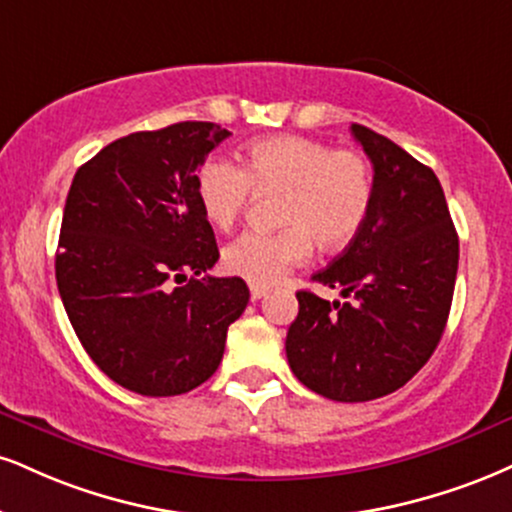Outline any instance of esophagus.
<instances>
[{
	"label": "esophagus",
	"instance_id": "34e87169",
	"mask_svg": "<svg viewBox=\"0 0 512 512\" xmlns=\"http://www.w3.org/2000/svg\"><path fill=\"white\" fill-rule=\"evenodd\" d=\"M269 291L264 286H250V298L252 300H262L264 295H267Z\"/></svg>",
	"mask_w": 512,
	"mask_h": 512
}]
</instances>
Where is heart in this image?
I'll list each match as a JSON object with an SVG mask.
<instances>
[{
  "mask_svg": "<svg viewBox=\"0 0 512 512\" xmlns=\"http://www.w3.org/2000/svg\"><path fill=\"white\" fill-rule=\"evenodd\" d=\"M252 190L283 193L279 233L245 231L221 252V264L252 286H274L319 248H346L362 231L374 200L372 169L355 150L300 135H269L248 145L245 169L212 157L197 174V202L217 229H229Z\"/></svg>",
  "mask_w": 512,
  "mask_h": 512,
  "instance_id": "obj_1",
  "label": "heart"
}]
</instances>
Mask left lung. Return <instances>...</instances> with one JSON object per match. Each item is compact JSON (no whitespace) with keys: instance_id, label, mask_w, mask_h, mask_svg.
Wrapping results in <instances>:
<instances>
[{"instance_id":"8db88e82","label":"left lung","mask_w":512,"mask_h":512,"mask_svg":"<svg viewBox=\"0 0 512 512\" xmlns=\"http://www.w3.org/2000/svg\"><path fill=\"white\" fill-rule=\"evenodd\" d=\"M374 169L362 231L312 276L350 303L298 291L288 365L310 391L365 403L398 391L439 346L458 274V233L439 178L403 147L353 123Z\"/></svg>"}]
</instances>
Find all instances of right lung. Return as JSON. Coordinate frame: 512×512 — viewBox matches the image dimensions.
<instances>
[{
    "instance_id": "1",
    "label": "right lung",
    "mask_w": 512,
    "mask_h": 512,
    "mask_svg": "<svg viewBox=\"0 0 512 512\" xmlns=\"http://www.w3.org/2000/svg\"><path fill=\"white\" fill-rule=\"evenodd\" d=\"M229 135L209 121L131 133L73 176L54 264L61 303L92 362L140 396L205 384L250 300L238 276H207L219 248L197 202V169Z\"/></svg>"
}]
</instances>
